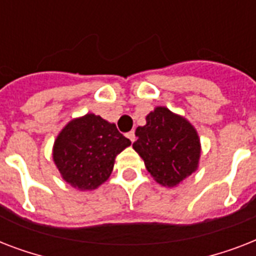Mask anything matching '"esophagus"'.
<instances>
[{"label":"esophagus","instance_id":"esophagus-1","mask_svg":"<svg viewBox=\"0 0 256 256\" xmlns=\"http://www.w3.org/2000/svg\"><path fill=\"white\" fill-rule=\"evenodd\" d=\"M126 136H128V140H132V142H134V140H136V132H132H132H128V134H126Z\"/></svg>","mask_w":256,"mask_h":256}]
</instances>
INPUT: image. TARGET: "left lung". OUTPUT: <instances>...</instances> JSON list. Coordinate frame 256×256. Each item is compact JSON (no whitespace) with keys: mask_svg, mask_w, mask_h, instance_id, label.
Returning <instances> with one entry per match:
<instances>
[{"mask_svg":"<svg viewBox=\"0 0 256 256\" xmlns=\"http://www.w3.org/2000/svg\"><path fill=\"white\" fill-rule=\"evenodd\" d=\"M132 144L156 182L174 187L198 168L200 144L195 128L166 108H156L136 128Z\"/></svg>","mask_w":256,"mask_h":256,"instance_id":"8db88e82","label":"left lung"}]
</instances>
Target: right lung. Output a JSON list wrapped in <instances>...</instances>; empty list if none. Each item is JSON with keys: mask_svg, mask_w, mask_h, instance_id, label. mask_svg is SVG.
Returning a JSON list of instances; mask_svg holds the SVG:
<instances>
[{"mask_svg": "<svg viewBox=\"0 0 256 256\" xmlns=\"http://www.w3.org/2000/svg\"><path fill=\"white\" fill-rule=\"evenodd\" d=\"M130 144L116 124L86 114L60 132L53 160L66 182L78 190H92L110 176L116 156Z\"/></svg>", "mask_w": 256, "mask_h": 256, "instance_id": "right-lung-1", "label": "right lung"}]
</instances>
